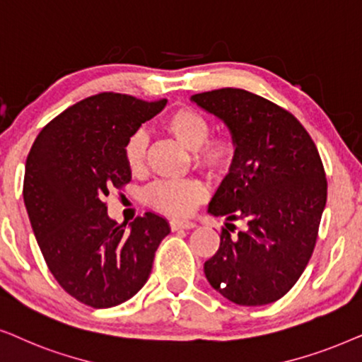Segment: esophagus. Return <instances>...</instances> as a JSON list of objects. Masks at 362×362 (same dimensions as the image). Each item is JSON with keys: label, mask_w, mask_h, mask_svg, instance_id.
Returning <instances> with one entry per match:
<instances>
[{"label": "esophagus", "mask_w": 362, "mask_h": 362, "mask_svg": "<svg viewBox=\"0 0 362 362\" xmlns=\"http://www.w3.org/2000/svg\"><path fill=\"white\" fill-rule=\"evenodd\" d=\"M195 221H190V220H178V218H173L170 220V228L173 231L177 230H190V228H195Z\"/></svg>", "instance_id": "1"}]
</instances>
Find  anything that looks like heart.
<instances>
[{"label":"heart","mask_w":362,"mask_h":362,"mask_svg":"<svg viewBox=\"0 0 362 362\" xmlns=\"http://www.w3.org/2000/svg\"><path fill=\"white\" fill-rule=\"evenodd\" d=\"M165 131L185 148L194 152V165L211 175H221L233 165L237 144L230 136H210V122L204 114L180 107L163 120ZM147 134L139 131L125 144V162L132 173H142L147 160ZM206 197V189L197 178L162 180L151 187L147 200L153 209L168 215H189Z\"/></svg>","instance_id":"heart-1"}]
</instances>
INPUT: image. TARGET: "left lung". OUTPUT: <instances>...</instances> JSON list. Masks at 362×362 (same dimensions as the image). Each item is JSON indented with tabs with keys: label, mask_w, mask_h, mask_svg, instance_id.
Instances as JSON below:
<instances>
[{
	"label": "left lung",
	"mask_w": 362,
	"mask_h": 362,
	"mask_svg": "<svg viewBox=\"0 0 362 362\" xmlns=\"http://www.w3.org/2000/svg\"><path fill=\"white\" fill-rule=\"evenodd\" d=\"M192 103L223 120L237 144L209 205L226 223L205 276L235 305H269L295 286L315 250L327 197L321 157L295 115L257 94L225 88ZM233 219L247 225L237 235Z\"/></svg>",
	"instance_id": "8db88e82"
}]
</instances>
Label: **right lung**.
Returning a JSON list of instances; mask_svg holds the SVG:
<instances>
[{
	"mask_svg": "<svg viewBox=\"0 0 362 362\" xmlns=\"http://www.w3.org/2000/svg\"><path fill=\"white\" fill-rule=\"evenodd\" d=\"M165 104L90 95L52 119L28 153L23 197L37 245L62 290L88 306L131 300L170 233L160 215L147 211L125 226L104 204L109 190L132 178L125 144Z\"/></svg>",
	"mask_w": 362,
	"mask_h": 362,
	"instance_id": "add662e5",
	"label": "right lung"
}]
</instances>
